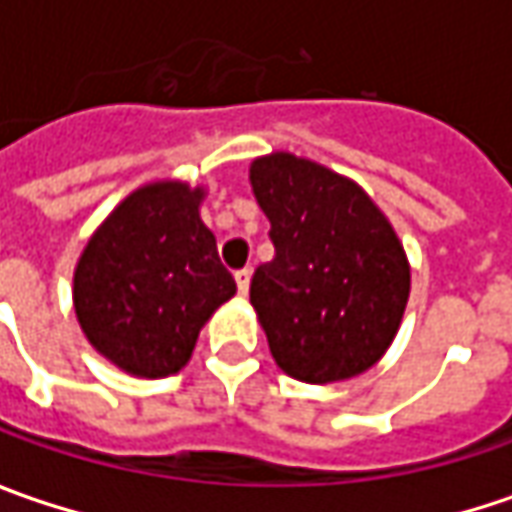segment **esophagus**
Masks as SVG:
<instances>
[{"label":"esophagus","mask_w":512,"mask_h":512,"mask_svg":"<svg viewBox=\"0 0 512 512\" xmlns=\"http://www.w3.org/2000/svg\"><path fill=\"white\" fill-rule=\"evenodd\" d=\"M236 287H239V293L247 296V290H250V270H236Z\"/></svg>","instance_id":"34e87169"}]
</instances>
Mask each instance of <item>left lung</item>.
Returning a JSON list of instances; mask_svg holds the SVG:
<instances>
[{"label":"left lung","instance_id":"1","mask_svg":"<svg viewBox=\"0 0 512 512\" xmlns=\"http://www.w3.org/2000/svg\"><path fill=\"white\" fill-rule=\"evenodd\" d=\"M250 185L276 247L250 282L273 359L307 384L359 376L396 339L410 296L396 230L353 179L293 153L253 159Z\"/></svg>","mask_w":512,"mask_h":512}]
</instances>
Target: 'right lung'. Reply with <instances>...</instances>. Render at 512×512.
I'll list each match as a JSON object with an SVG mask.
<instances>
[{"mask_svg": "<svg viewBox=\"0 0 512 512\" xmlns=\"http://www.w3.org/2000/svg\"><path fill=\"white\" fill-rule=\"evenodd\" d=\"M205 187L150 182L90 236L73 270V307L88 342L139 379L179 373L199 330L236 293L216 236L199 216Z\"/></svg>", "mask_w": 512, "mask_h": 512, "instance_id": "1", "label": "right lung"}]
</instances>
